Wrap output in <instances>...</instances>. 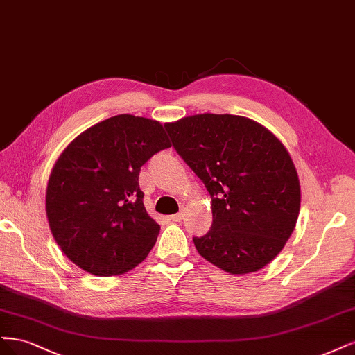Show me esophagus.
<instances>
[{
    "instance_id": "esophagus-1",
    "label": "esophagus",
    "mask_w": 355,
    "mask_h": 355,
    "mask_svg": "<svg viewBox=\"0 0 355 355\" xmlns=\"http://www.w3.org/2000/svg\"><path fill=\"white\" fill-rule=\"evenodd\" d=\"M169 220H173V221H175V223H180V221H182L184 220V212H178V214H174V215H171L169 216Z\"/></svg>"
}]
</instances>
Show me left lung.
Wrapping results in <instances>:
<instances>
[{
  "label": "left lung",
  "instance_id": "1",
  "mask_svg": "<svg viewBox=\"0 0 355 355\" xmlns=\"http://www.w3.org/2000/svg\"><path fill=\"white\" fill-rule=\"evenodd\" d=\"M165 128L211 194L212 225L193 237L198 252L230 274L266 267L288 242L301 208L298 173L283 143L237 115L202 113Z\"/></svg>",
  "mask_w": 355,
  "mask_h": 355
}]
</instances>
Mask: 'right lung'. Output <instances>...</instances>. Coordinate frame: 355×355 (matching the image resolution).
I'll use <instances>...</instances> for the list:
<instances>
[{
	"instance_id": "add662e5",
	"label": "right lung",
	"mask_w": 355,
	"mask_h": 355,
	"mask_svg": "<svg viewBox=\"0 0 355 355\" xmlns=\"http://www.w3.org/2000/svg\"><path fill=\"white\" fill-rule=\"evenodd\" d=\"M168 147L161 122L125 113L93 125L64 148L51 169L45 211L73 264L109 277L148 255L161 227L146 212L139 175Z\"/></svg>"
}]
</instances>
